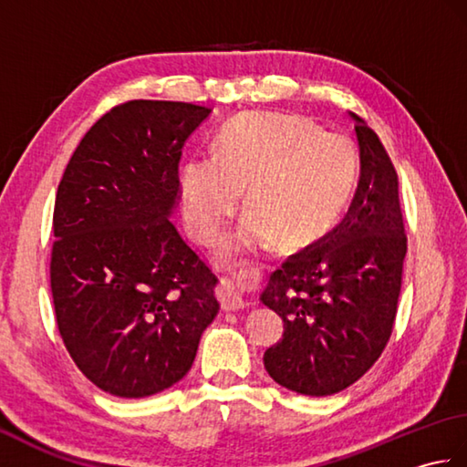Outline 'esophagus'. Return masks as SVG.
Here are the masks:
<instances>
[{"label": "esophagus", "instance_id": "1", "mask_svg": "<svg viewBox=\"0 0 467 467\" xmlns=\"http://www.w3.org/2000/svg\"><path fill=\"white\" fill-rule=\"evenodd\" d=\"M253 276L246 271H233L221 276V285H218V299L221 305L228 311L243 309L246 305L244 301V289L251 285Z\"/></svg>", "mask_w": 467, "mask_h": 467}]
</instances>
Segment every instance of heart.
<instances>
[{"mask_svg":"<svg viewBox=\"0 0 467 467\" xmlns=\"http://www.w3.org/2000/svg\"><path fill=\"white\" fill-rule=\"evenodd\" d=\"M357 174L351 142L283 112L243 114L213 142V158L182 164V211L198 241L213 243L244 201L249 211L226 236L223 256L266 249L275 239L299 246L341 213Z\"/></svg>","mask_w":467,"mask_h":467,"instance_id":"heart-1","label":"heart"}]
</instances>
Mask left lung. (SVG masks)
I'll use <instances>...</instances> for the list:
<instances>
[{
  "label": "left lung",
  "instance_id": "8db88e82",
  "mask_svg": "<svg viewBox=\"0 0 467 467\" xmlns=\"http://www.w3.org/2000/svg\"><path fill=\"white\" fill-rule=\"evenodd\" d=\"M361 172L345 216L276 269L261 301L285 323L265 369L286 389L323 398L371 369L389 341L408 253L398 172L355 114Z\"/></svg>",
  "mask_w": 467,
  "mask_h": 467
}]
</instances>
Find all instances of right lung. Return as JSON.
Here are the masks:
<instances>
[{"mask_svg": "<svg viewBox=\"0 0 467 467\" xmlns=\"http://www.w3.org/2000/svg\"><path fill=\"white\" fill-rule=\"evenodd\" d=\"M208 114L188 102L118 104L86 132L57 186V331L78 369L116 398L181 381L221 306L216 275L168 218L182 146Z\"/></svg>", "mask_w": 467, "mask_h": 467, "instance_id": "right-lung-1", "label": "right lung"}]
</instances>
